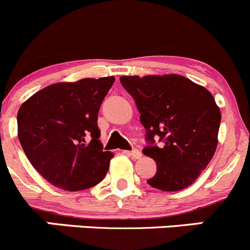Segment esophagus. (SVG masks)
Instances as JSON below:
<instances>
[{
  "mask_svg": "<svg viewBox=\"0 0 250 250\" xmlns=\"http://www.w3.org/2000/svg\"><path fill=\"white\" fill-rule=\"evenodd\" d=\"M128 154H130L132 158H135V159H140V158L142 157V153H141L138 149H136V148H133L131 152H128Z\"/></svg>",
  "mask_w": 250,
  "mask_h": 250,
  "instance_id": "1",
  "label": "esophagus"
}]
</instances>
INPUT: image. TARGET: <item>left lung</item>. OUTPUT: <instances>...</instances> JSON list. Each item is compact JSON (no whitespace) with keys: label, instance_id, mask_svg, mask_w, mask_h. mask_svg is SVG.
I'll list each match as a JSON object with an SVG mask.
<instances>
[{"label":"left lung","instance_id":"obj_1","mask_svg":"<svg viewBox=\"0 0 250 250\" xmlns=\"http://www.w3.org/2000/svg\"><path fill=\"white\" fill-rule=\"evenodd\" d=\"M120 83L146 128L143 154L157 163V172L147 184L167 192L188 187L216 149L221 113L212 95L176 74L120 76Z\"/></svg>","mask_w":250,"mask_h":250}]
</instances>
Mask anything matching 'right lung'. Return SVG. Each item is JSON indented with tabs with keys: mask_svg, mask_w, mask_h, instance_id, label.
Returning a JSON list of instances; mask_svg holds the SVG:
<instances>
[{
	"mask_svg": "<svg viewBox=\"0 0 250 250\" xmlns=\"http://www.w3.org/2000/svg\"><path fill=\"white\" fill-rule=\"evenodd\" d=\"M113 76L47 86L19 108L18 137L43 179L81 191L104 179L114 154L103 152L97 115Z\"/></svg>",
	"mask_w": 250,
	"mask_h": 250,
	"instance_id": "1",
	"label": "right lung"
}]
</instances>
